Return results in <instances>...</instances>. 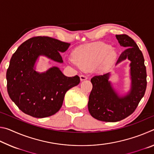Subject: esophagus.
I'll use <instances>...</instances> for the list:
<instances>
[{
    "mask_svg": "<svg viewBox=\"0 0 154 154\" xmlns=\"http://www.w3.org/2000/svg\"><path fill=\"white\" fill-rule=\"evenodd\" d=\"M88 79V77L86 75H80V80L81 81H83V80H85Z\"/></svg>",
    "mask_w": 154,
    "mask_h": 154,
    "instance_id": "esophagus-1",
    "label": "esophagus"
}]
</instances>
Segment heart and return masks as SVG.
<instances>
[{"instance_id":"heart-1","label":"heart","mask_w":154,"mask_h":154,"mask_svg":"<svg viewBox=\"0 0 154 154\" xmlns=\"http://www.w3.org/2000/svg\"><path fill=\"white\" fill-rule=\"evenodd\" d=\"M113 56L110 45L98 42L77 49L72 54V58L80 69L86 71L98 64L106 63L111 60ZM72 63L75 64L74 62Z\"/></svg>"}]
</instances>
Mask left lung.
Here are the masks:
<instances>
[{
	"mask_svg": "<svg viewBox=\"0 0 154 154\" xmlns=\"http://www.w3.org/2000/svg\"><path fill=\"white\" fill-rule=\"evenodd\" d=\"M120 45L126 49L120 54L117 64L128 58L130 63L131 90L120 97L109 82V72L96 75L91 79L92 90L89 96L88 110L98 120L116 122L130 116L144 96L147 88V72L141 51L134 41L127 35H116Z\"/></svg>",
	"mask_w": 154,
	"mask_h": 154,
	"instance_id": "8db88e82",
	"label": "left lung"
}]
</instances>
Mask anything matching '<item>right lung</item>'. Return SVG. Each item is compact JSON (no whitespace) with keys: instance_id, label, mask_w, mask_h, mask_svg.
<instances>
[{"instance_id":"1","label":"right lung","mask_w":154,"mask_h":154,"mask_svg":"<svg viewBox=\"0 0 154 154\" xmlns=\"http://www.w3.org/2000/svg\"><path fill=\"white\" fill-rule=\"evenodd\" d=\"M69 46L70 43L49 36H35L20 45L13 54L6 75L7 92L24 113L37 118L53 116L60 109L67 91L79 83V76H65L58 67L43 73L33 69L41 55L63 62L60 52Z\"/></svg>"}]
</instances>
